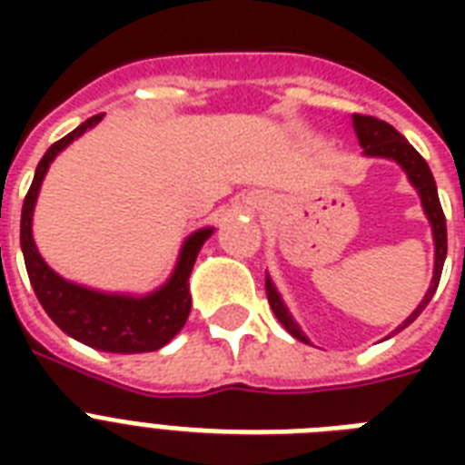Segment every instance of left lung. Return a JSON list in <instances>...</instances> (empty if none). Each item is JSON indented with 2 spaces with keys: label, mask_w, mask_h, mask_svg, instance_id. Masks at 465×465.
Here are the masks:
<instances>
[{
  "label": "left lung",
  "mask_w": 465,
  "mask_h": 465,
  "mask_svg": "<svg viewBox=\"0 0 465 465\" xmlns=\"http://www.w3.org/2000/svg\"><path fill=\"white\" fill-rule=\"evenodd\" d=\"M352 127L357 140H360V147L364 149V156H374V159H389L396 161L398 166L403 168L408 181L415 190H418L420 203H422V210H425V217L430 219V226H432V239H434V272L432 282H430V290L422 297V302L418 304V309L412 311L411 316L405 318L403 323L398 325L396 331L391 332L389 338H393L396 332H401L403 328L415 321V318L425 311V306L430 304V299L434 297V292L440 287L441 268H444V261H447V219H444V212H441L440 195H437V183H434V175L427 166V161L415 152L411 142L405 140L403 134L398 133L396 127L383 123L379 118H371V115H352ZM265 290H268V302L272 313L277 316V321L287 328V332H292L294 338L311 345V340L306 338V332L302 331V325L292 318L290 309L284 306L280 292H277L275 282L270 280V275H265Z\"/></svg>",
  "instance_id": "obj_1"
}]
</instances>
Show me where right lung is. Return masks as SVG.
<instances>
[{"label": "right lung", "instance_id": "1", "mask_svg": "<svg viewBox=\"0 0 465 465\" xmlns=\"http://www.w3.org/2000/svg\"><path fill=\"white\" fill-rule=\"evenodd\" d=\"M101 120H104V113L82 123L67 137L54 142L45 152V156L40 159L31 190L24 200V210H21V251H24L25 270L31 277L35 297L47 316L53 318L69 338L79 340L84 345L101 350V352H154L171 342L188 321L190 304H193L188 282L190 272H193L203 243L214 233V226L197 229L183 241L171 277L147 294L101 292L69 282L43 261V255L38 253V246L33 241V210L38 203L40 185L45 181L47 168L62 149H67L86 130L96 127Z\"/></svg>", "mask_w": 465, "mask_h": 465}]
</instances>
